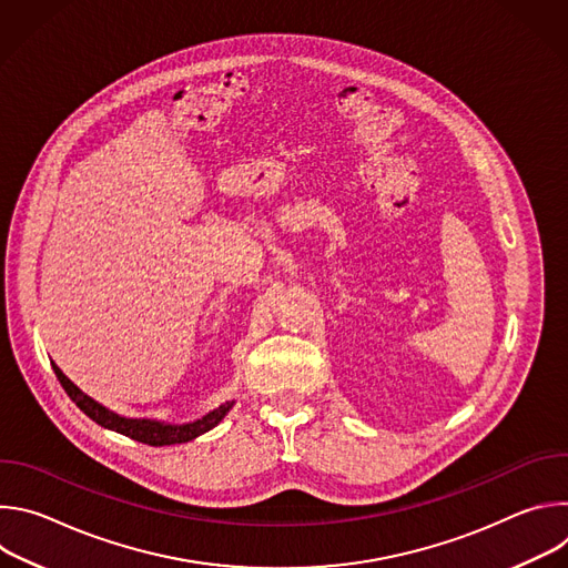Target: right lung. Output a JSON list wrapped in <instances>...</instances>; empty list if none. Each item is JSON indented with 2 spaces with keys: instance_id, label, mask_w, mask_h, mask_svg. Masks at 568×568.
<instances>
[{
  "instance_id": "add662e5",
  "label": "right lung",
  "mask_w": 568,
  "mask_h": 568,
  "mask_svg": "<svg viewBox=\"0 0 568 568\" xmlns=\"http://www.w3.org/2000/svg\"><path fill=\"white\" fill-rule=\"evenodd\" d=\"M53 373L60 379V384L67 390V395L75 402V407L83 412L85 416H90L97 425H101V427H105L110 432L123 434V436H128L132 440L152 445V447H164V445H178V443L195 440L197 436H202V434L211 432L213 427H217L222 423V418L233 407V399L224 402V404H220L217 409L209 412L206 416H202L197 420H191V423H182V425L150 420V418H128V416H121L116 412H110L108 407H103L101 402H97L94 397H90L88 393L80 390L55 364H53Z\"/></svg>"
}]
</instances>
